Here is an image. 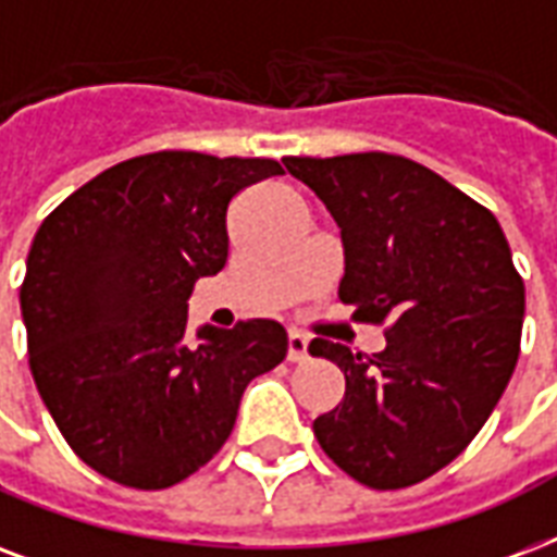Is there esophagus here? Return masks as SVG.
<instances>
[{"label":"esophagus","mask_w":557,"mask_h":557,"mask_svg":"<svg viewBox=\"0 0 557 557\" xmlns=\"http://www.w3.org/2000/svg\"><path fill=\"white\" fill-rule=\"evenodd\" d=\"M309 350V338L304 333H288V362H304Z\"/></svg>","instance_id":"34e87169"}]
</instances>
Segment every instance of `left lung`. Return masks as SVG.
<instances>
[{"label":"left lung","mask_w":557,"mask_h":557,"mask_svg":"<svg viewBox=\"0 0 557 557\" xmlns=\"http://www.w3.org/2000/svg\"><path fill=\"white\" fill-rule=\"evenodd\" d=\"M342 227L338 300L385 326L364 356L315 338L345 397L312 423L326 456L373 491L430 479L465 453L515 373L525 286L494 212L409 157H286Z\"/></svg>","instance_id":"obj_1"}]
</instances>
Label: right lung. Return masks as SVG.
I'll list each match as a JSON object with an SVG mask.
<instances>
[{
	"label": "right lung",
	"instance_id": "right-lung-1",
	"mask_svg": "<svg viewBox=\"0 0 557 557\" xmlns=\"http://www.w3.org/2000/svg\"><path fill=\"white\" fill-rule=\"evenodd\" d=\"M283 165L154 151L58 203L20 286L28 364L72 453L104 479L163 491L231 438L248 382L286 359L269 318L186 338L198 277L227 262V207Z\"/></svg>",
	"mask_w": 557,
	"mask_h": 557
}]
</instances>
